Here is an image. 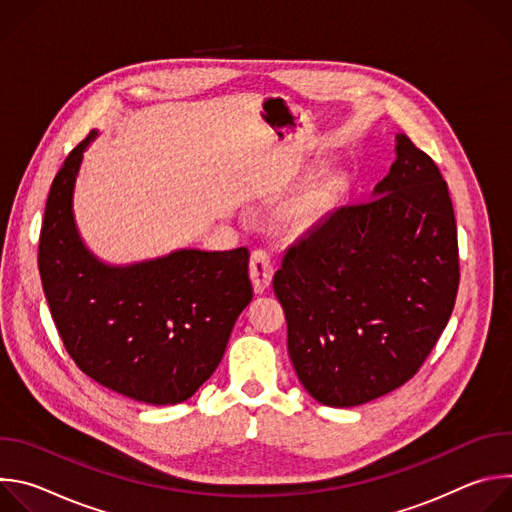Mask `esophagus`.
Listing matches in <instances>:
<instances>
[{
  "label": "esophagus",
  "instance_id": "1",
  "mask_svg": "<svg viewBox=\"0 0 512 512\" xmlns=\"http://www.w3.org/2000/svg\"><path fill=\"white\" fill-rule=\"evenodd\" d=\"M249 275H251V281H253V287H255L257 294H263V291L271 285L273 261L265 251H253L251 253Z\"/></svg>",
  "mask_w": 512,
  "mask_h": 512
}]
</instances>
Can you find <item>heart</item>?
Instances as JSON below:
<instances>
[{
  "instance_id": "b5f03b06",
  "label": "heart",
  "mask_w": 512,
  "mask_h": 512,
  "mask_svg": "<svg viewBox=\"0 0 512 512\" xmlns=\"http://www.w3.org/2000/svg\"><path fill=\"white\" fill-rule=\"evenodd\" d=\"M296 221V218H289V223H294Z\"/></svg>"
}]
</instances>
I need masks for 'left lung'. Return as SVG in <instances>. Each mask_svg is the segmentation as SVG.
Returning a JSON list of instances; mask_svg holds the SVG:
<instances>
[{
    "mask_svg": "<svg viewBox=\"0 0 512 512\" xmlns=\"http://www.w3.org/2000/svg\"><path fill=\"white\" fill-rule=\"evenodd\" d=\"M373 198L342 206L291 245L273 275L300 383L322 405L354 407L407 383L458 296L448 184L405 133Z\"/></svg>",
    "mask_w": 512,
    "mask_h": 512,
    "instance_id": "8db88e82",
    "label": "left lung"
}]
</instances>
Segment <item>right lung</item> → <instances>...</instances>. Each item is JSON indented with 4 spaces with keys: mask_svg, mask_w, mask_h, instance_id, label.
Returning a JSON list of instances; mask_svg holds the SVG:
<instances>
[{
    "mask_svg": "<svg viewBox=\"0 0 512 512\" xmlns=\"http://www.w3.org/2000/svg\"><path fill=\"white\" fill-rule=\"evenodd\" d=\"M95 135L68 154L50 186L38 247L44 296L66 352L87 377L141 403L176 405L216 371L253 300L249 251L180 249L131 265L97 259L72 212Z\"/></svg>",
    "mask_w": 512,
    "mask_h": 512,
    "instance_id": "right-lung-1",
    "label": "right lung"
}]
</instances>
